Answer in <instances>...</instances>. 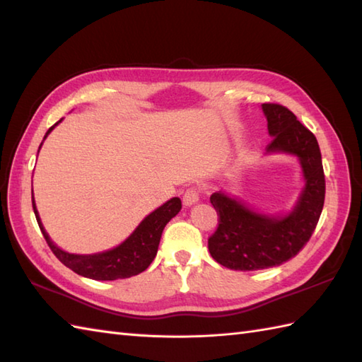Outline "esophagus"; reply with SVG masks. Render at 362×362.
<instances>
[{
  "label": "esophagus",
  "instance_id": "esophagus-1",
  "mask_svg": "<svg viewBox=\"0 0 362 362\" xmlns=\"http://www.w3.org/2000/svg\"><path fill=\"white\" fill-rule=\"evenodd\" d=\"M200 187L197 186H190L186 189V192H184L182 195V202L186 206H190V204H195L198 200H200Z\"/></svg>",
  "mask_w": 362,
  "mask_h": 362
}]
</instances>
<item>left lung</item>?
Wrapping results in <instances>:
<instances>
[{
  "mask_svg": "<svg viewBox=\"0 0 362 362\" xmlns=\"http://www.w3.org/2000/svg\"><path fill=\"white\" fill-rule=\"evenodd\" d=\"M269 134L267 151H284L300 159L306 180L295 209L272 218L245 208L225 194H212L218 226L208 239L211 256L231 270H261L281 265L300 253L315 230L325 202V173L317 139L289 109L264 103Z\"/></svg>",
  "mask_w": 362,
  "mask_h": 362,
  "instance_id": "left-lung-1",
  "label": "left lung"
}]
</instances>
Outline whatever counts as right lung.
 <instances>
[{
    "label": "right lung",
    "instance_id": "1",
    "mask_svg": "<svg viewBox=\"0 0 362 362\" xmlns=\"http://www.w3.org/2000/svg\"><path fill=\"white\" fill-rule=\"evenodd\" d=\"M53 128L54 127H51L47 134H49V131ZM33 208L37 223H39V228L48 243V247L65 267L71 269L75 274L81 276L101 279V281H112V279L139 275L140 272L148 269V265L153 262L154 257H156L162 231H164L165 225L170 222L181 209V200L178 197H175L165 204H162L156 211H153L150 216L136 228V231L122 243V245L114 250H109V252L105 253L86 256L65 253L61 248L56 247L48 238L47 231L43 230L34 200Z\"/></svg>",
    "mask_w": 362,
    "mask_h": 362
}]
</instances>
